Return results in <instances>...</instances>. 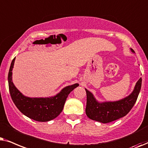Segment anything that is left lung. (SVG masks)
Wrapping results in <instances>:
<instances>
[{
  "label": "left lung",
  "instance_id": "obj_1",
  "mask_svg": "<svg viewBox=\"0 0 148 148\" xmlns=\"http://www.w3.org/2000/svg\"><path fill=\"white\" fill-rule=\"evenodd\" d=\"M133 53H135L131 49ZM142 79L140 78L136 83L133 92L124 99L116 101L99 102L92 93L86 89V116L92 121L108 123L125 116L133 107L140 92Z\"/></svg>",
  "mask_w": 148,
  "mask_h": 148
}]
</instances>
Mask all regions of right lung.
I'll use <instances>...</instances> for the list:
<instances>
[{
	"label": "right lung",
	"instance_id": "obj_1",
	"mask_svg": "<svg viewBox=\"0 0 148 148\" xmlns=\"http://www.w3.org/2000/svg\"><path fill=\"white\" fill-rule=\"evenodd\" d=\"M15 60V58L10 66L8 82L11 99L16 107L23 114L36 121L47 122L58 117L62 112L68 95L79 84L76 83L67 86L53 97H26L15 87L12 81V70Z\"/></svg>",
	"mask_w": 148,
	"mask_h": 148
}]
</instances>
